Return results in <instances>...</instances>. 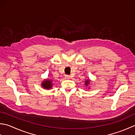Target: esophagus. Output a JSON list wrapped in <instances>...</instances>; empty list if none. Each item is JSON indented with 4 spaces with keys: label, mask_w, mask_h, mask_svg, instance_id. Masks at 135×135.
I'll use <instances>...</instances> for the list:
<instances>
[{
    "label": "esophagus",
    "mask_w": 135,
    "mask_h": 135,
    "mask_svg": "<svg viewBox=\"0 0 135 135\" xmlns=\"http://www.w3.org/2000/svg\"><path fill=\"white\" fill-rule=\"evenodd\" d=\"M65 78L66 79H70V76L69 75H65Z\"/></svg>",
    "instance_id": "1"
}]
</instances>
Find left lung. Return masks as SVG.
I'll use <instances>...</instances> for the list:
<instances>
[{"label":"left lung","instance_id":"left-lung-1","mask_svg":"<svg viewBox=\"0 0 135 135\" xmlns=\"http://www.w3.org/2000/svg\"><path fill=\"white\" fill-rule=\"evenodd\" d=\"M90 82V80H86V81H85V85H86V86H87L89 84Z\"/></svg>","mask_w":135,"mask_h":135}]
</instances>
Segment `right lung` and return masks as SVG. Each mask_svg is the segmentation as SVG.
<instances>
[{
    "label": "right lung",
    "mask_w": 135,
    "mask_h": 135,
    "mask_svg": "<svg viewBox=\"0 0 135 135\" xmlns=\"http://www.w3.org/2000/svg\"><path fill=\"white\" fill-rule=\"evenodd\" d=\"M41 86L45 89H51L52 87V81L49 79H45L43 81Z\"/></svg>",
    "instance_id": "add662e5"
}]
</instances>
